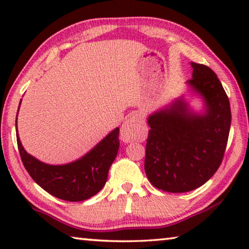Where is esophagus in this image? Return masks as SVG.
I'll use <instances>...</instances> for the list:
<instances>
[{
  "label": "esophagus",
  "instance_id": "obj_1",
  "mask_svg": "<svg viewBox=\"0 0 249 249\" xmlns=\"http://www.w3.org/2000/svg\"><path fill=\"white\" fill-rule=\"evenodd\" d=\"M146 136L145 122L141 114L130 115L121 128V138L125 142L142 141Z\"/></svg>",
  "mask_w": 249,
  "mask_h": 249
}]
</instances>
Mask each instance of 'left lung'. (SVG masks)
<instances>
[{
	"label": "left lung",
	"instance_id": "1",
	"mask_svg": "<svg viewBox=\"0 0 249 249\" xmlns=\"http://www.w3.org/2000/svg\"><path fill=\"white\" fill-rule=\"evenodd\" d=\"M187 81L202 96L205 112L189 110L182 97L148 117L145 172L149 182L168 193H186L204 185L219 169L231 124L229 98L214 71L192 62Z\"/></svg>",
	"mask_w": 249,
	"mask_h": 249
}]
</instances>
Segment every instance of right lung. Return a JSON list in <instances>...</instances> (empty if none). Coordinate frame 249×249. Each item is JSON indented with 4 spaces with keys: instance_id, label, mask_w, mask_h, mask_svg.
<instances>
[{
    "instance_id": "right-lung-1",
    "label": "right lung",
    "mask_w": 249,
    "mask_h": 249,
    "mask_svg": "<svg viewBox=\"0 0 249 249\" xmlns=\"http://www.w3.org/2000/svg\"><path fill=\"white\" fill-rule=\"evenodd\" d=\"M17 142L23 166L34 181L52 196L68 202L88 199L103 188L120 145L119 128H115L77 161L62 165H51L38 161L25 151L19 139L18 129Z\"/></svg>"
}]
</instances>
